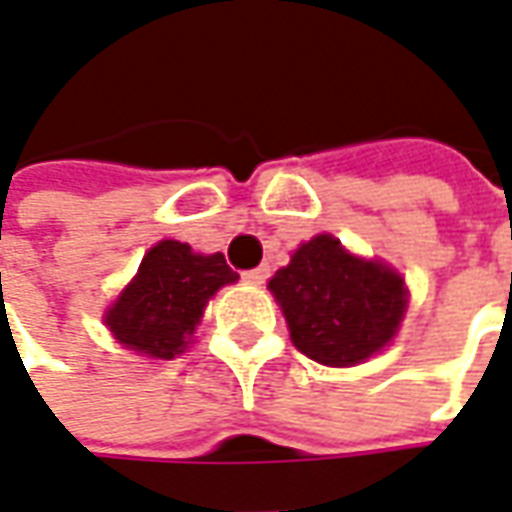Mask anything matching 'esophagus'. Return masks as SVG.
<instances>
[{
  "instance_id": "34e87169",
  "label": "esophagus",
  "mask_w": 512,
  "mask_h": 512,
  "mask_svg": "<svg viewBox=\"0 0 512 512\" xmlns=\"http://www.w3.org/2000/svg\"><path fill=\"white\" fill-rule=\"evenodd\" d=\"M243 277H246V283H255V285L266 283V280H269V266H257V269H249L246 274H243Z\"/></svg>"
}]
</instances>
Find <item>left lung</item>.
Here are the masks:
<instances>
[{
  "label": "left lung",
  "mask_w": 512,
  "mask_h": 512,
  "mask_svg": "<svg viewBox=\"0 0 512 512\" xmlns=\"http://www.w3.org/2000/svg\"><path fill=\"white\" fill-rule=\"evenodd\" d=\"M294 347L328 367H350L395 336L406 311L401 274L353 257L333 235L302 243L269 280Z\"/></svg>",
  "instance_id": "1"
}]
</instances>
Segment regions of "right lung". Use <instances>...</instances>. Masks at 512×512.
Segmentation results:
<instances>
[{"label": "right lung", "mask_w": 512, "mask_h": 512, "mask_svg": "<svg viewBox=\"0 0 512 512\" xmlns=\"http://www.w3.org/2000/svg\"><path fill=\"white\" fill-rule=\"evenodd\" d=\"M235 280L238 274L221 252L196 255L187 243H156L142 257L134 283L111 305L106 325L128 350L154 358L182 356L207 300Z\"/></svg>", "instance_id": "1"}]
</instances>
